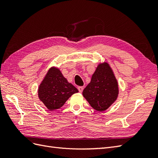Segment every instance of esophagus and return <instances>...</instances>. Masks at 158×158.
Returning <instances> with one entry per match:
<instances>
[{
    "mask_svg": "<svg viewBox=\"0 0 158 158\" xmlns=\"http://www.w3.org/2000/svg\"><path fill=\"white\" fill-rule=\"evenodd\" d=\"M78 91H79V92L82 93L83 89H84V87H83V86H78Z\"/></svg>",
    "mask_w": 158,
    "mask_h": 158,
    "instance_id": "1",
    "label": "esophagus"
}]
</instances>
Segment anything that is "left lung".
<instances>
[{"instance_id": "left-lung-1", "label": "left lung", "mask_w": 158, "mask_h": 158, "mask_svg": "<svg viewBox=\"0 0 158 158\" xmlns=\"http://www.w3.org/2000/svg\"><path fill=\"white\" fill-rule=\"evenodd\" d=\"M117 81L107 63L99 64L90 83L83 90V96L94 109L103 111L117 98Z\"/></svg>"}]
</instances>
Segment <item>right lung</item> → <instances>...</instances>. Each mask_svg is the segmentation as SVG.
Instances as JSON below:
<instances>
[{"mask_svg":"<svg viewBox=\"0 0 158 158\" xmlns=\"http://www.w3.org/2000/svg\"><path fill=\"white\" fill-rule=\"evenodd\" d=\"M78 92V89L68 82L60 71L51 68L41 83L38 95L50 111L60 108L72 95Z\"/></svg>","mask_w":158,"mask_h":158,"instance_id":"obj_1","label":"right lung"}]
</instances>
